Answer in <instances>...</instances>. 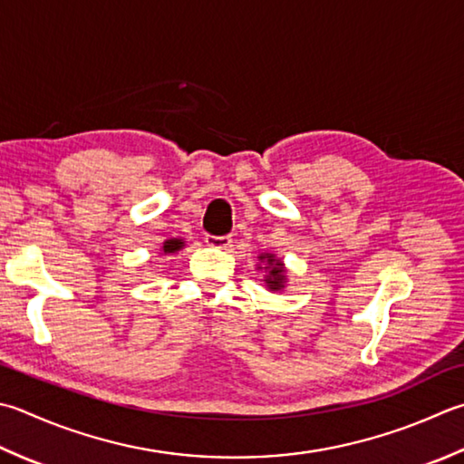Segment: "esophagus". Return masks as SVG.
<instances>
[{"instance_id":"34e87169","label":"esophagus","mask_w":464,"mask_h":464,"mask_svg":"<svg viewBox=\"0 0 464 464\" xmlns=\"http://www.w3.org/2000/svg\"><path fill=\"white\" fill-rule=\"evenodd\" d=\"M207 245H211V247L215 249H229L233 239L229 237V235H223V237H215V235H207L205 237Z\"/></svg>"}]
</instances>
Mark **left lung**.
<instances>
[{"label":"left lung","mask_w":464,"mask_h":464,"mask_svg":"<svg viewBox=\"0 0 464 464\" xmlns=\"http://www.w3.org/2000/svg\"><path fill=\"white\" fill-rule=\"evenodd\" d=\"M257 271H263V284L269 292H284L287 285V267L284 259L276 257V253H261L257 257Z\"/></svg>","instance_id":"left-lung-1"}]
</instances>
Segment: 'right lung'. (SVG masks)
<instances>
[{"label":"right lung","mask_w":464,"mask_h":464,"mask_svg":"<svg viewBox=\"0 0 464 464\" xmlns=\"http://www.w3.org/2000/svg\"><path fill=\"white\" fill-rule=\"evenodd\" d=\"M183 247H185V239H167L162 243L160 253L162 256H172V253H179Z\"/></svg>","instance_id":"1"}]
</instances>
